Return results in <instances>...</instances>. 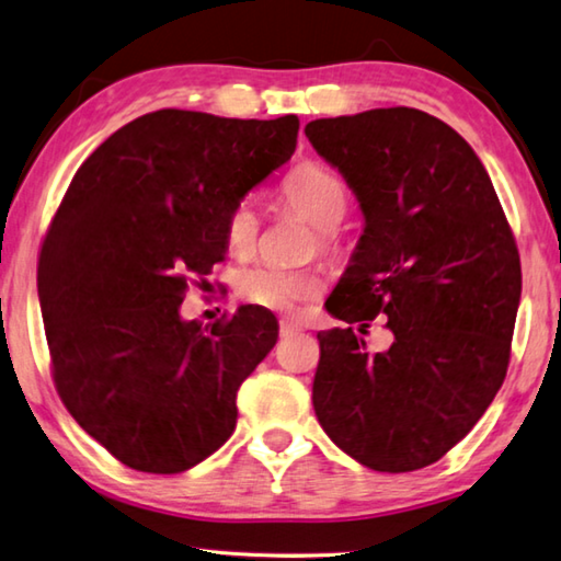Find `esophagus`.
Masks as SVG:
<instances>
[{"label":"esophagus","mask_w":561,"mask_h":561,"mask_svg":"<svg viewBox=\"0 0 561 561\" xmlns=\"http://www.w3.org/2000/svg\"><path fill=\"white\" fill-rule=\"evenodd\" d=\"M297 331H301L299 323H294V321H289V319L279 321V333H282V335H291V333H297Z\"/></svg>","instance_id":"34e87169"}]
</instances>
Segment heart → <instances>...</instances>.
I'll return each instance as SVG.
<instances>
[{"instance_id":"1","label":"heart","mask_w":561,"mask_h":561,"mask_svg":"<svg viewBox=\"0 0 561 561\" xmlns=\"http://www.w3.org/2000/svg\"><path fill=\"white\" fill-rule=\"evenodd\" d=\"M279 201L289 210L309 220L316 232V245L325 254L341 252L339 222L348 210V188L321 164H299L282 181ZM226 245L232 254L245 257L257 245L260 216L250 201H238L226 216ZM321 277L311 267H274V264H250L238 274V294L254 307L289 313L304 301L321 294Z\"/></svg>"}]
</instances>
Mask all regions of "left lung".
Segmentation results:
<instances>
[{
  "instance_id": "1",
  "label": "left lung",
  "mask_w": 561,
  "mask_h": 561,
  "mask_svg": "<svg viewBox=\"0 0 561 561\" xmlns=\"http://www.w3.org/2000/svg\"><path fill=\"white\" fill-rule=\"evenodd\" d=\"M365 216L325 301L348 329L321 331L313 410L331 442L373 471L404 473L454 449L505 380L520 254L491 176L446 122L380 107L307 125ZM388 316L370 354L353 322Z\"/></svg>"
}]
</instances>
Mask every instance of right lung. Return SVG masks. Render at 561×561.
I'll return each instance as SVG.
<instances>
[{
  "label": "right lung",
  "mask_w": 561,
  "mask_h": 561,
  "mask_svg": "<svg viewBox=\"0 0 561 561\" xmlns=\"http://www.w3.org/2000/svg\"><path fill=\"white\" fill-rule=\"evenodd\" d=\"M299 117L157 110L90 154L38 254L54 385L73 420L129 468L181 473L236 432V397L277 343L240 307L181 319L188 277L226 260V216L297 149Z\"/></svg>",
  "instance_id": "obj_1"
}]
</instances>
